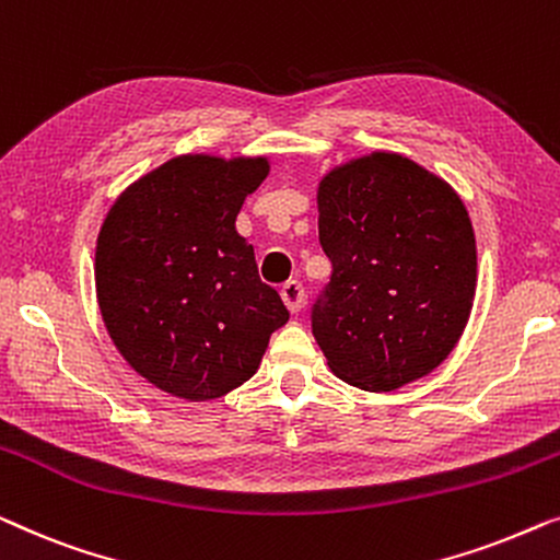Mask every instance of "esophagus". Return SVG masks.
I'll return each mask as SVG.
<instances>
[{"mask_svg":"<svg viewBox=\"0 0 560 560\" xmlns=\"http://www.w3.org/2000/svg\"><path fill=\"white\" fill-rule=\"evenodd\" d=\"M281 299L291 314H296L304 304V287L299 281H287L281 287Z\"/></svg>","mask_w":560,"mask_h":560,"instance_id":"1","label":"esophagus"}]
</instances>
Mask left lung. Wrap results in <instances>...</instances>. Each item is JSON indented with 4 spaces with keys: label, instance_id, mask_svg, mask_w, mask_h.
I'll return each instance as SVG.
<instances>
[{
    "label": "left lung",
    "instance_id": "1",
    "mask_svg": "<svg viewBox=\"0 0 560 560\" xmlns=\"http://www.w3.org/2000/svg\"><path fill=\"white\" fill-rule=\"evenodd\" d=\"M319 243L332 277L312 335L340 381L388 393L446 360L477 289L469 212L444 179L390 152L319 183Z\"/></svg>",
    "mask_w": 560,
    "mask_h": 560
}]
</instances>
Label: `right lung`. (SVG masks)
Returning a JSON list of instances; mask_svg holds the SVG:
<instances>
[{"label": "right lung", "mask_w": 560, "mask_h": 560, "mask_svg": "<svg viewBox=\"0 0 560 560\" xmlns=\"http://www.w3.org/2000/svg\"><path fill=\"white\" fill-rule=\"evenodd\" d=\"M266 156L183 154L114 202L96 243V294L116 350L141 377L210 400L256 373L289 312L235 231Z\"/></svg>", "instance_id": "add662e5"}]
</instances>
